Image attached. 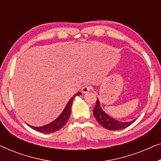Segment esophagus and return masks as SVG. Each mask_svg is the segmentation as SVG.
<instances>
[{"label": "esophagus", "instance_id": "esophagus-1", "mask_svg": "<svg viewBox=\"0 0 161 161\" xmlns=\"http://www.w3.org/2000/svg\"><path fill=\"white\" fill-rule=\"evenodd\" d=\"M92 89V86H90L89 85H86L82 88V92L83 93H87L88 92H89Z\"/></svg>", "mask_w": 161, "mask_h": 161}]
</instances>
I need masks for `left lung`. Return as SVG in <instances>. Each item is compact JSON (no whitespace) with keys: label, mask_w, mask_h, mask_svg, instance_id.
<instances>
[{"label":"left lung","mask_w":161,"mask_h":161,"mask_svg":"<svg viewBox=\"0 0 161 161\" xmlns=\"http://www.w3.org/2000/svg\"><path fill=\"white\" fill-rule=\"evenodd\" d=\"M93 113L94 117L97 120L99 124H100L104 128L109 130H119L126 128L136 121V119H134L130 122H123L114 119L108 115L106 113H105L103 110L101 108L100 101L98 99L97 100L95 107L94 108Z\"/></svg>","instance_id":"obj_1"}]
</instances>
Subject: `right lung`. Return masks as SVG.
Segmentation results:
<instances>
[{"label": "right lung", "instance_id": "obj_1", "mask_svg": "<svg viewBox=\"0 0 161 161\" xmlns=\"http://www.w3.org/2000/svg\"><path fill=\"white\" fill-rule=\"evenodd\" d=\"M80 94H81L80 92H78V93L75 94V95L69 100V102L67 103V104L65 106L64 109V111H62V113L59 115L58 118H56V119L53 121L52 122L45 125V126H42V127H34L29 125H28L30 127H31L32 129L35 130L36 131L39 132V133H52L56 131H58V130L62 128V127L64 126L68 119H69V116H70V111H71L72 104V102H73L74 98L76 96L80 95Z\"/></svg>", "mask_w": 161, "mask_h": 161}]
</instances>
